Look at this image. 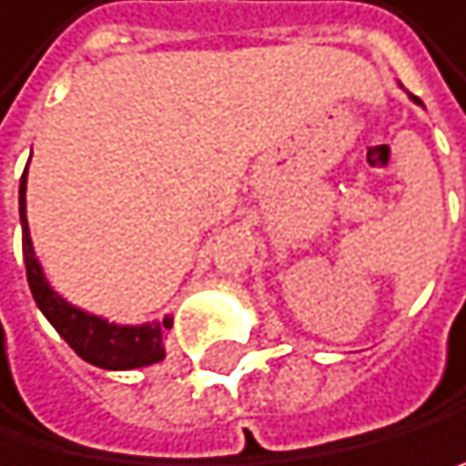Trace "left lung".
<instances>
[{"label": "left lung", "instance_id": "obj_1", "mask_svg": "<svg viewBox=\"0 0 466 466\" xmlns=\"http://www.w3.org/2000/svg\"><path fill=\"white\" fill-rule=\"evenodd\" d=\"M412 100H418V97H412ZM418 103H420V100H418Z\"/></svg>", "mask_w": 466, "mask_h": 466}]
</instances>
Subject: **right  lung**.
<instances>
[{
  "label": "right lung",
  "instance_id": "obj_1",
  "mask_svg": "<svg viewBox=\"0 0 466 466\" xmlns=\"http://www.w3.org/2000/svg\"><path fill=\"white\" fill-rule=\"evenodd\" d=\"M25 184H28V172H22L19 181V218H22V256H25V273H28V285L34 302L46 319L56 329L66 343L77 351L86 363L100 369H140L164 360V334L172 329V317H164L161 322H144V326H117L103 317L86 314L66 302L56 290L48 285L43 268H39L28 218H25Z\"/></svg>",
  "mask_w": 466,
  "mask_h": 466
}]
</instances>
